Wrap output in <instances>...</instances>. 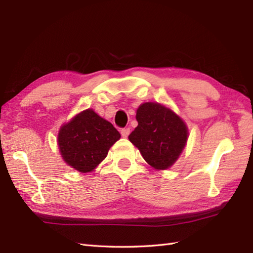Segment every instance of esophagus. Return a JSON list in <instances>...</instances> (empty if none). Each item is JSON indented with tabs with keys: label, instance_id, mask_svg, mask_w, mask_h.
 <instances>
[{
	"label": "esophagus",
	"instance_id": "1",
	"mask_svg": "<svg viewBox=\"0 0 253 253\" xmlns=\"http://www.w3.org/2000/svg\"><path fill=\"white\" fill-rule=\"evenodd\" d=\"M121 133H122V137L127 138L128 135L130 133V129H129V128H123V129L121 130Z\"/></svg>",
	"mask_w": 253,
	"mask_h": 253
}]
</instances>
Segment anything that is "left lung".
<instances>
[{
  "instance_id": "left-lung-1",
  "label": "left lung",
  "mask_w": 253,
  "mask_h": 253,
  "mask_svg": "<svg viewBox=\"0 0 253 253\" xmlns=\"http://www.w3.org/2000/svg\"><path fill=\"white\" fill-rule=\"evenodd\" d=\"M136 120L138 126L128 137L129 141L155 169L170 168L179 158L188 139L184 121L169 107L155 102L139 106Z\"/></svg>"
}]
</instances>
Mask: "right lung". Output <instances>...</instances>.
I'll return each instance as SVG.
<instances>
[{
    "label": "right lung",
    "mask_w": 253,
    "mask_h": 253,
    "mask_svg": "<svg viewBox=\"0 0 253 253\" xmlns=\"http://www.w3.org/2000/svg\"><path fill=\"white\" fill-rule=\"evenodd\" d=\"M121 133L93 110H85L61 127L57 143L63 160L80 173L92 171Z\"/></svg>",
    "instance_id": "obj_1"
}]
</instances>
